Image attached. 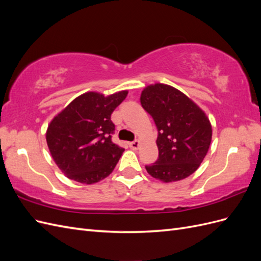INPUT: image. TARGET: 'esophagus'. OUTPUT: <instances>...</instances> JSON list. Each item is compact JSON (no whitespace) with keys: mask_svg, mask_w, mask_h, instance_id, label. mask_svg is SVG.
<instances>
[{"mask_svg":"<svg viewBox=\"0 0 261 261\" xmlns=\"http://www.w3.org/2000/svg\"><path fill=\"white\" fill-rule=\"evenodd\" d=\"M139 145H140L139 140H134V141H132V143H129V147H130L133 150H136V149H138Z\"/></svg>","mask_w":261,"mask_h":261,"instance_id":"obj_1","label":"esophagus"}]
</instances>
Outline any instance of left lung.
Returning a JSON list of instances; mask_svg holds the SVG:
<instances>
[{"instance_id": "left-lung-1", "label": "left lung", "mask_w": 261, "mask_h": 261, "mask_svg": "<svg viewBox=\"0 0 261 261\" xmlns=\"http://www.w3.org/2000/svg\"><path fill=\"white\" fill-rule=\"evenodd\" d=\"M140 103L158 129L159 158L146 170L164 183L184 179L199 168L212 138L206 113L176 88L164 84L147 86Z\"/></svg>"}]
</instances>
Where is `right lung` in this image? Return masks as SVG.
Returning <instances> with one entry per match:
<instances>
[{"mask_svg":"<svg viewBox=\"0 0 261 261\" xmlns=\"http://www.w3.org/2000/svg\"><path fill=\"white\" fill-rule=\"evenodd\" d=\"M89 91L81 94L50 122L46 144L59 169L69 178L93 184L111 174L124 149L112 141L111 114L127 96Z\"/></svg>","mask_w":261,"mask_h":261,"instance_id":"1","label":"right lung"}]
</instances>
